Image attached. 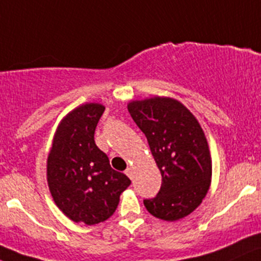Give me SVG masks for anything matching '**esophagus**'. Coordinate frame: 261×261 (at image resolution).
<instances>
[{
  "label": "esophagus",
  "instance_id": "obj_1",
  "mask_svg": "<svg viewBox=\"0 0 261 261\" xmlns=\"http://www.w3.org/2000/svg\"><path fill=\"white\" fill-rule=\"evenodd\" d=\"M125 174L128 175V177L130 178V179H132V178H133V168H130V166H129L128 169L125 170Z\"/></svg>",
  "mask_w": 261,
  "mask_h": 261
}]
</instances>
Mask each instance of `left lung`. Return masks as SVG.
Segmentation results:
<instances>
[{
    "mask_svg": "<svg viewBox=\"0 0 261 261\" xmlns=\"http://www.w3.org/2000/svg\"><path fill=\"white\" fill-rule=\"evenodd\" d=\"M128 111L145 133L163 178L158 195L143 200L146 209L168 222L187 217L202 202L212 180L209 146L197 119L170 97L130 101Z\"/></svg>",
    "mask_w": 261,
    "mask_h": 261,
    "instance_id": "1",
    "label": "left lung"
}]
</instances>
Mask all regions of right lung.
I'll list each match as a JSON object with an SVG mask.
<instances>
[{"mask_svg": "<svg viewBox=\"0 0 261 261\" xmlns=\"http://www.w3.org/2000/svg\"><path fill=\"white\" fill-rule=\"evenodd\" d=\"M105 106H78L59 124L47 158V182L59 209L73 222L93 225L115 213L130 179L110 166L95 143Z\"/></svg>", "mask_w": 261, "mask_h": 261, "instance_id": "obj_1", "label": "right lung"}]
</instances>
